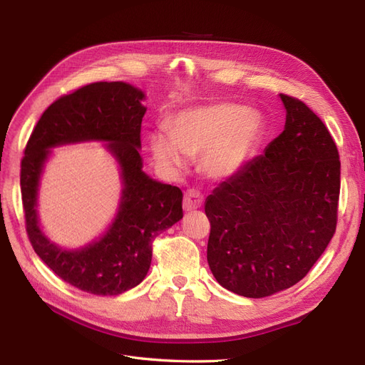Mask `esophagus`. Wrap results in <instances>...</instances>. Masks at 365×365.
<instances>
[{"mask_svg":"<svg viewBox=\"0 0 365 365\" xmlns=\"http://www.w3.org/2000/svg\"><path fill=\"white\" fill-rule=\"evenodd\" d=\"M202 205V195L196 190H187L184 193L182 207L184 212H193V210L200 208Z\"/></svg>","mask_w":365,"mask_h":365,"instance_id":"obj_1","label":"esophagus"}]
</instances>
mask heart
Masks as SVG:
<instances>
[{
  "label": "heart",
  "mask_w": 365,
  "mask_h": 365,
  "mask_svg": "<svg viewBox=\"0 0 365 365\" xmlns=\"http://www.w3.org/2000/svg\"><path fill=\"white\" fill-rule=\"evenodd\" d=\"M260 132L257 113L235 103H215L176 114L170 132H153L150 150L170 172L184 170L189 157L201 155L200 169L207 178L225 181L244 169Z\"/></svg>",
  "instance_id": "obj_1"
}]
</instances>
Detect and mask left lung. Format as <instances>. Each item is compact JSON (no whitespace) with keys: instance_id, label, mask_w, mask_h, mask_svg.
Instances as JSON below:
<instances>
[{"instance_id":"1","label":"left lung","mask_w":365,"mask_h":365,"mask_svg":"<svg viewBox=\"0 0 365 365\" xmlns=\"http://www.w3.org/2000/svg\"><path fill=\"white\" fill-rule=\"evenodd\" d=\"M282 134L205 200L207 262L225 289L268 297L300 282L334 237L341 163L303 102L280 94Z\"/></svg>"}]
</instances>
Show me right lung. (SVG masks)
I'll return each mask as SVG.
<instances>
[{
	"instance_id": "1",
	"label": "right lung",
	"mask_w": 365,
	"mask_h": 365,
	"mask_svg": "<svg viewBox=\"0 0 365 365\" xmlns=\"http://www.w3.org/2000/svg\"><path fill=\"white\" fill-rule=\"evenodd\" d=\"M145 98L140 88L126 82H96L58 98L41 115L21 161V195L33 250L63 282L94 295L123 294L145 280L153 237L182 217V192L143 170ZM86 140L105 142L119 165V207L103 235L83 247L63 249L40 227V178L51 148Z\"/></svg>"
}]
</instances>
